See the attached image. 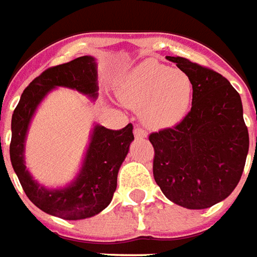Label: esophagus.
Here are the masks:
<instances>
[{"label":"esophagus","instance_id":"esophagus-1","mask_svg":"<svg viewBox=\"0 0 257 257\" xmlns=\"http://www.w3.org/2000/svg\"><path fill=\"white\" fill-rule=\"evenodd\" d=\"M134 136H136V138H147L148 137V133L137 127V128H134Z\"/></svg>","mask_w":257,"mask_h":257}]
</instances>
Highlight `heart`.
<instances>
[{
    "label": "heart",
    "mask_w": 257,
    "mask_h": 257,
    "mask_svg": "<svg viewBox=\"0 0 257 257\" xmlns=\"http://www.w3.org/2000/svg\"><path fill=\"white\" fill-rule=\"evenodd\" d=\"M117 96L125 106L141 109L145 124L162 130L178 124L187 116L192 101V81L184 70L147 59L123 77Z\"/></svg>",
    "instance_id": "obj_1"
}]
</instances>
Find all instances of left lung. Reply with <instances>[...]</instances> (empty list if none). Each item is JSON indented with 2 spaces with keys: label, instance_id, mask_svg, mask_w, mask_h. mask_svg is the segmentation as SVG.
I'll return each mask as SVG.
<instances>
[{
  "label": "left lung",
  "instance_id": "obj_1",
  "mask_svg": "<svg viewBox=\"0 0 257 257\" xmlns=\"http://www.w3.org/2000/svg\"><path fill=\"white\" fill-rule=\"evenodd\" d=\"M192 81V108L173 128L152 133L154 177L169 201L206 209L234 191L249 151L239 94L217 72L166 56Z\"/></svg>",
  "mask_w": 257,
  "mask_h": 257
}]
</instances>
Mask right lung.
Wrapping results in <instances>:
<instances>
[{
  "label": "right lung",
  "mask_w": 257,
  "mask_h": 257,
  "mask_svg": "<svg viewBox=\"0 0 257 257\" xmlns=\"http://www.w3.org/2000/svg\"><path fill=\"white\" fill-rule=\"evenodd\" d=\"M58 87L79 91L95 101L98 96L95 58L80 56L50 67L27 85L12 114L11 163L27 198L38 209L65 220L88 219L102 212L113 198L117 173L128 154L130 144L134 141L133 124H127L121 130H109L101 124H94L76 177L65 187H45L34 180L26 169L25 147L36 110L45 96Z\"/></svg>",
  "instance_id": "1"
}]
</instances>
